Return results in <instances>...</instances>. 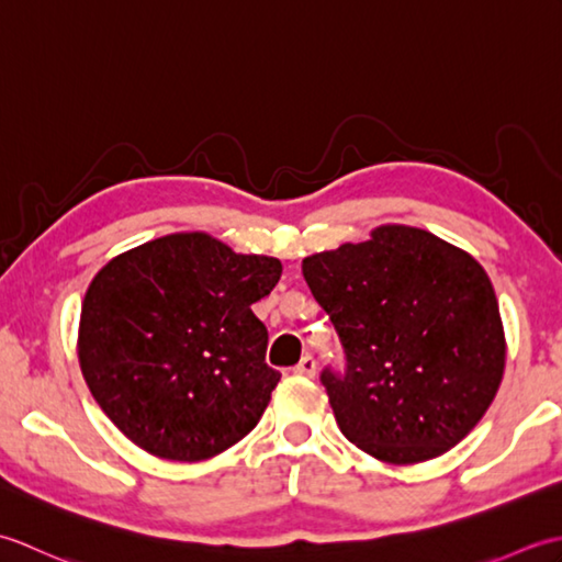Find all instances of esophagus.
I'll list each match as a JSON object with an SVG mask.
<instances>
[{
  "mask_svg": "<svg viewBox=\"0 0 562 562\" xmlns=\"http://www.w3.org/2000/svg\"><path fill=\"white\" fill-rule=\"evenodd\" d=\"M294 374H300V376H314L316 374V360L312 355H304L302 360H300V364L294 367Z\"/></svg>",
  "mask_w": 562,
  "mask_h": 562,
  "instance_id": "1",
  "label": "esophagus"
}]
</instances>
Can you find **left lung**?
Returning a JSON list of instances; mask_svg holds the SVG:
<instances>
[{
	"label": "left lung",
	"instance_id": "left-lung-1",
	"mask_svg": "<svg viewBox=\"0 0 562 562\" xmlns=\"http://www.w3.org/2000/svg\"><path fill=\"white\" fill-rule=\"evenodd\" d=\"M336 326L345 374L324 369L340 432L369 457L420 463L457 447L505 374L493 282L465 250L417 226L381 224L362 244L304 258Z\"/></svg>",
	"mask_w": 562,
	"mask_h": 562
}]
</instances>
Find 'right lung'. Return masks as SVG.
Wrapping results in <instances>:
<instances>
[{
    "instance_id": "add662e5",
    "label": "right lung",
    "mask_w": 562,
    "mask_h": 562,
    "mask_svg": "<svg viewBox=\"0 0 562 562\" xmlns=\"http://www.w3.org/2000/svg\"><path fill=\"white\" fill-rule=\"evenodd\" d=\"M282 262L205 232L130 248L93 274L81 302L79 367L101 411L154 457L205 461L244 439L280 372L250 306Z\"/></svg>"
}]
</instances>
